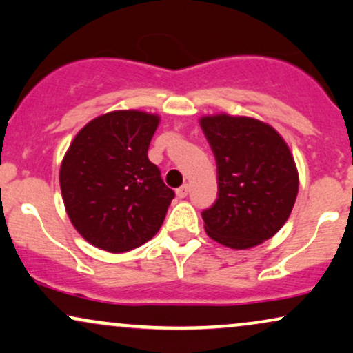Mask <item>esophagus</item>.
I'll return each mask as SVG.
<instances>
[{"label": "esophagus", "instance_id": "34e87169", "mask_svg": "<svg viewBox=\"0 0 353 353\" xmlns=\"http://www.w3.org/2000/svg\"><path fill=\"white\" fill-rule=\"evenodd\" d=\"M176 194H177V197H179V199H184V197H187V194H189V184L181 185L179 189L176 190Z\"/></svg>", "mask_w": 353, "mask_h": 353}]
</instances>
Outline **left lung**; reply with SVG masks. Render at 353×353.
<instances>
[{
  "instance_id": "left-lung-1",
  "label": "left lung",
  "mask_w": 353,
  "mask_h": 353,
  "mask_svg": "<svg viewBox=\"0 0 353 353\" xmlns=\"http://www.w3.org/2000/svg\"><path fill=\"white\" fill-rule=\"evenodd\" d=\"M200 127L216 159L218 199L203 210L205 231L231 249L270 239L288 220L298 171L288 145L257 119L205 115Z\"/></svg>"
}]
</instances>
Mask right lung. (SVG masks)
<instances>
[{
    "label": "right lung",
    "mask_w": 353,
    "mask_h": 353,
    "mask_svg": "<svg viewBox=\"0 0 353 353\" xmlns=\"http://www.w3.org/2000/svg\"><path fill=\"white\" fill-rule=\"evenodd\" d=\"M159 117L115 110L84 125L60 168V187L71 223L92 246L132 251L161 228L172 189L148 159Z\"/></svg>",
    "instance_id": "right-lung-1"
}]
</instances>
